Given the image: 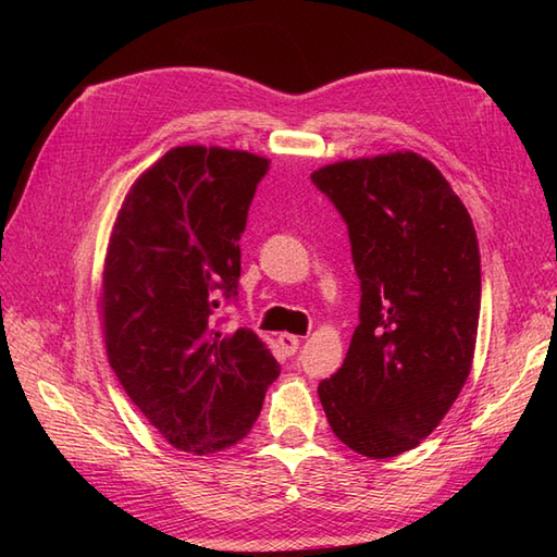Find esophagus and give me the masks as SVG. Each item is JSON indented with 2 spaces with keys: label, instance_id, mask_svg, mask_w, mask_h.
<instances>
[{
  "label": "esophagus",
  "instance_id": "1",
  "mask_svg": "<svg viewBox=\"0 0 557 557\" xmlns=\"http://www.w3.org/2000/svg\"><path fill=\"white\" fill-rule=\"evenodd\" d=\"M277 342H280V347H282V351L287 354V357H294V354H297V349H299V345H301V339L297 335H289V333H282L277 337Z\"/></svg>",
  "mask_w": 557,
  "mask_h": 557
}]
</instances>
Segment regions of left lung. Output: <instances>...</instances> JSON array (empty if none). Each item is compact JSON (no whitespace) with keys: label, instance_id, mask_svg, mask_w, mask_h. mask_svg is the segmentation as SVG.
<instances>
[{"label":"left lung","instance_id":"1","mask_svg":"<svg viewBox=\"0 0 557 557\" xmlns=\"http://www.w3.org/2000/svg\"><path fill=\"white\" fill-rule=\"evenodd\" d=\"M347 224L361 282L342 369L318 385L354 453L397 457L431 435L474 359L481 256L445 176L417 152L345 160L311 174Z\"/></svg>","mask_w":557,"mask_h":557}]
</instances>
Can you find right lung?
I'll return each mask as SVG.
<instances>
[{
    "label": "right lung",
    "mask_w": 557,
    "mask_h": 557,
    "mask_svg": "<svg viewBox=\"0 0 557 557\" xmlns=\"http://www.w3.org/2000/svg\"><path fill=\"white\" fill-rule=\"evenodd\" d=\"M265 158L180 146L140 174L116 215L102 272L108 359L170 445L227 449L251 431L280 363L248 327L222 333L236 299L239 239Z\"/></svg>",
    "instance_id": "1"
}]
</instances>
